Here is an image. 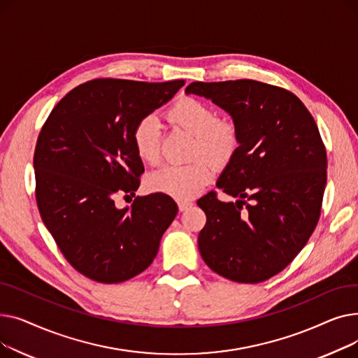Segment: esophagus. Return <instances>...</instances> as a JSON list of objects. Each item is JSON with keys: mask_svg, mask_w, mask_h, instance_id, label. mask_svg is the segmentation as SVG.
<instances>
[{"mask_svg": "<svg viewBox=\"0 0 358 358\" xmlns=\"http://www.w3.org/2000/svg\"><path fill=\"white\" fill-rule=\"evenodd\" d=\"M192 206H193V203L189 201V200H178V209H180L181 212L189 210V209L192 208Z\"/></svg>", "mask_w": 358, "mask_h": 358, "instance_id": "34e87169", "label": "esophagus"}]
</instances>
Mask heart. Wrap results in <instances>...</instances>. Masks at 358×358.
Masks as SVG:
<instances>
[{
	"label": "heart",
	"instance_id": "1",
	"mask_svg": "<svg viewBox=\"0 0 358 358\" xmlns=\"http://www.w3.org/2000/svg\"><path fill=\"white\" fill-rule=\"evenodd\" d=\"M166 119L193 135L192 158L184 165H165L148 176L150 190L174 199H190L213 177L216 166L227 165L239 148V130L234 120L219 119L216 110L194 97H181L166 110ZM131 145L146 164L159 161V126L154 116L142 117L131 130Z\"/></svg>",
	"mask_w": 358,
	"mask_h": 358
}]
</instances>
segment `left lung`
Returning a JSON list of instances; mask_svg holds the SVG:
<instances>
[{"label": "left lung", "instance_id": "8db88e82", "mask_svg": "<svg viewBox=\"0 0 358 358\" xmlns=\"http://www.w3.org/2000/svg\"><path fill=\"white\" fill-rule=\"evenodd\" d=\"M187 94L232 116L239 148L197 204L206 213L199 250L210 270L255 285L283 271L306 245L322 208L327 150L317 126L293 92L254 80L192 83Z\"/></svg>", "mask_w": 358, "mask_h": 358}]
</instances>
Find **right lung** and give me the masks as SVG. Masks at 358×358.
Returning a JSON list of instances; mask_svg holds the SVG:
<instances>
[{
	"label": "right lung",
	"mask_w": 358,
	"mask_h": 358,
	"mask_svg": "<svg viewBox=\"0 0 358 358\" xmlns=\"http://www.w3.org/2000/svg\"><path fill=\"white\" fill-rule=\"evenodd\" d=\"M184 84L87 81L53 107L41 130L33 158L37 208L66 261L94 281L122 283L146 270L178 212L162 193L124 209L115 196L135 194L141 184L131 130Z\"/></svg>",
	"instance_id": "1"
}]
</instances>
